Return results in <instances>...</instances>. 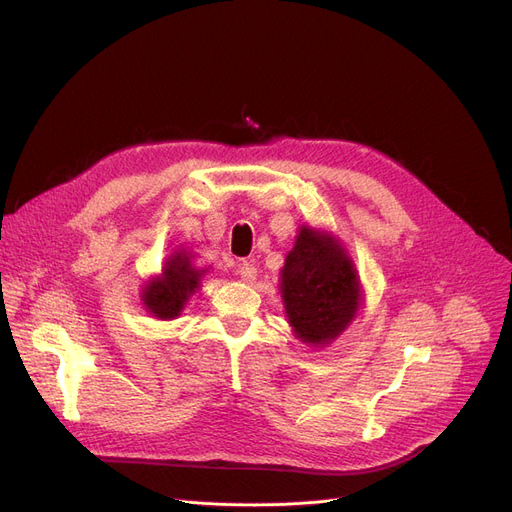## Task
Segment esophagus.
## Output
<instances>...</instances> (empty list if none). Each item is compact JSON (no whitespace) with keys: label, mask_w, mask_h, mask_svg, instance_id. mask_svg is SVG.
Here are the masks:
<instances>
[{"label":"esophagus","mask_w":512,"mask_h":512,"mask_svg":"<svg viewBox=\"0 0 512 512\" xmlns=\"http://www.w3.org/2000/svg\"><path fill=\"white\" fill-rule=\"evenodd\" d=\"M238 274H240L242 280L253 282L257 278V267H255L253 261H240L238 263Z\"/></svg>","instance_id":"esophagus-1"}]
</instances>
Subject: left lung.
<instances>
[{
	"label": "left lung",
	"instance_id": "obj_1",
	"mask_svg": "<svg viewBox=\"0 0 512 512\" xmlns=\"http://www.w3.org/2000/svg\"><path fill=\"white\" fill-rule=\"evenodd\" d=\"M288 324L309 346H326L357 317L361 284L340 242L309 226L299 230L280 272Z\"/></svg>",
	"mask_w": 512,
	"mask_h": 512
}]
</instances>
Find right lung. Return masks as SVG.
I'll return each instance as SVG.
<instances>
[{
  "label": "right lung",
  "mask_w": 512,
  "mask_h": 512,
  "mask_svg": "<svg viewBox=\"0 0 512 512\" xmlns=\"http://www.w3.org/2000/svg\"><path fill=\"white\" fill-rule=\"evenodd\" d=\"M191 259L193 255L184 249L174 251L161 267V274L145 284L141 301L153 317L176 319L199 288L207 270H197Z\"/></svg>",
  "instance_id": "add662e5"
}]
</instances>
